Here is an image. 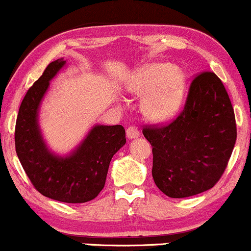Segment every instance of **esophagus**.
Listing matches in <instances>:
<instances>
[{"instance_id": "esophagus-1", "label": "esophagus", "mask_w": 251, "mask_h": 251, "mask_svg": "<svg viewBox=\"0 0 251 251\" xmlns=\"http://www.w3.org/2000/svg\"><path fill=\"white\" fill-rule=\"evenodd\" d=\"M126 135H127L128 139H133V138L139 137V131H138V128L134 127V126H129V127L126 129Z\"/></svg>"}]
</instances>
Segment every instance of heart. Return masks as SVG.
<instances>
[{
  "label": "heart",
  "instance_id": "heart-1",
  "mask_svg": "<svg viewBox=\"0 0 251 251\" xmlns=\"http://www.w3.org/2000/svg\"><path fill=\"white\" fill-rule=\"evenodd\" d=\"M127 88L135 96L144 97V113L150 119L164 122L180 107L186 88L185 74L170 63H152L129 77Z\"/></svg>",
  "mask_w": 251,
  "mask_h": 251
}]
</instances>
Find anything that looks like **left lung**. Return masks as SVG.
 Masks as SVG:
<instances>
[{"mask_svg":"<svg viewBox=\"0 0 251 251\" xmlns=\"http://www.w3.org/2000/svg\"><path fill=\"white\" fill-rule=\"evenodd\" d=\"M152 145V177L171 198H185L215 186L234 150V108L221 79L203 72L192 80L183 111L165 125L146 126Z\"/></svg>","mask_w":251,"mask_h":251,"instance_id":"8db88e82","label":"left lung"}]
</instances>
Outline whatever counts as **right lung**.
<instances>
[{"label": "right lung", "mask_w": 251, "mask_h": 251, "mask_svg": "<svg viewBox=\"0 0 251 251\" xmlns=\"http://www.w3.org/2000/svg\"><path fill=\"white\" fill-rule=\"evenodd\" d=\"M66 61L57 59L28 89L20 106L15 126V149L25 175L40 194L65 203H85L105 186L112 157L125 145L122 125H96L71 154L50 151L39 126V108L50 81Z\"/></svg>", "instance_id": "obj_1"}]
</instances>
